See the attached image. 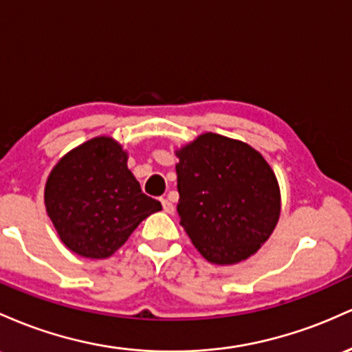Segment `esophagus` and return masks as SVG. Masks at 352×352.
Wrapping results in <instances>:
<instances>
[{"label": "esophagus", "mask_w": 352, "mask_h": 352, "mask_svg": "<svg viewBox=\"0 0 352 352\" xmlns=\"http://www.w3.org/2000/svg\"><path fill=\"white\" fill-rule=\"evenodd\" d=\"M161 204H163L164 212H173V211H175V206H173V203L169 199H161Z\"/></svg>", "instance_id": "esophagus-1"}]
</instances>
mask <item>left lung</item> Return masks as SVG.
Instances as JSON below:
<instances>
[{"label":"left lung","instance_id":"1","mask_svg":"<svg viewBox=\"0 0 352 352\" xmlns=\"http://www.w3.org/2000/svg\"><path fill=\"white\" fill-rule=\"evenodd\" d=\"M176 155V209L197 251L216 264L254 254L281 211L278 181L266 160L251 146L214 133Z\"/></svg>","mask_w":352,"mask_h":352}]
</instances>
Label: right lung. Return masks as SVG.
<instances>
[{
    "label": "right lung",
    "instance_id": "add662e5",
    "mask_svg": "<svg viewBox=\"0 0 352 352\" xmlns=\"http://www.w3.org/2000/svg\"><path fill=\"white\" fill-rule=\"evenodd\" d=\"M128 155L109 138H94L54 166L45 203L59 238L76 254L102 259L120 250L141 221L161 211L128 169Z\"/></svg>",
    "mask_w": 352,
    "mask_h": 352
}]
</instances>
